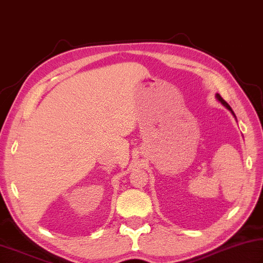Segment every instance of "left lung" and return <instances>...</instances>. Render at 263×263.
<instances>
[{
	"mask_svg": "<svg viewBox=\"0 0 263 263\" xmlns=\"http://www.w3.org/2000/svg\"><path fill=\"white\" fill-rule=\"evenodd\" d=\"M217 99L220 101V103H222L224 106H225V107H227L228 109H230V110H231V112H232V114L234 115V113H233V110H232V108L231 107H230V105L227 103V101H225L223 98H222V97H220L218 93H217ZM234 117H236V115H234Z\"/></svg>",
	"mask_w": 263,
	"mask_h": 263,
	"instance_id": "obj_1",
	"label": "left lung"
}]
</instances>
